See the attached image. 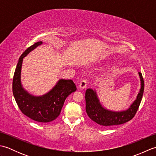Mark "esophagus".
I'll list each match as a JSON object with an SVG mask.
<instances>
[{
    "mask_svg": "<svg viewBox=\"0 0 156 156\" xmlns=\"http://www.w3.org/2000/svg\"><path fill=\"white\" fill-rule=\"evenodd\" d=\"M87 80H86V79H83V80H81L80 84H79V87H80V89H82L87 87Z\"/></svg>",
    "mask_w": 156,
    "mask_h": 156,
    "instance_id": "obj_1",
    "label": "esophagus"
}]
</instances>
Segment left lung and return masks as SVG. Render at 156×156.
<instances>
[{
  "instance_id": "8db88e82",
  "label": "left lung",
  "mask_w": 156,
  "mask_h": 156,
  "mask_svg": "<svg viewBox=\"0 0 156 156\" xmlns=\"http://www.w3.org/2000/svg\"><path fill=\"white\" fill-rule=\"evenodd\" d=\"M141 80V89L137 99L127 110L122 111H112L105 108L100 103L97 92L91 88L86 91V111L91 120L103 127L123 124L131 120L136 114L140 107L144 91V81L141 72H139Z\"/></svg>"
}]
</instances>
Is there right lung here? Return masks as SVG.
I'll return each mask as SVG.
<instances>
[{"mask_svg":"<svg viewBox=\"0 0 156 156\" xmlns=\"http://www.w3.org/2000/svg\"><path fill=\"white\" fill-rule=\"evenodd\" d=\"M42 44V41L35 43L19 58L12 79V93L23 114L34 121L48 122L55 120L59 115L66 98L76 90V87L72 80L61 79L50 91L41 97L33 96L22 87L21 71L23 58Z\"/></svg>","mask_w":156,"mask_h":156,"instance_id":"1","label":"right lung"}]
</instances>
